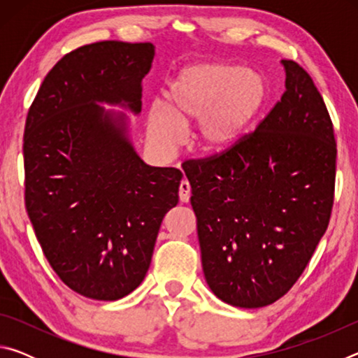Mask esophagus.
<instances>
[{"label":"esophagus","mask_w":358,"mask_h":358,"mask_svg":"<svg viewBox=\"0 0 358 358\" xmlns=\"http://www.w3.org/2000/svg\"><path fill=\"white\" fill-rule=\"evenodd\" d=\"M178 196H180V201L181 202H189V199H191V185H189V181L187 180H183L180 183V191H178Z\"/></svg>","instance_id":"1"}]
</instances>
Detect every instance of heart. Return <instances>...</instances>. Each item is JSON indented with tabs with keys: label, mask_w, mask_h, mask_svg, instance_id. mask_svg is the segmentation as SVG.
<instances>
[{
	"label": "heart",
	"mask_w": 358,
	"mask_h": 358,
	"mask_svg": "<svg viewBox=\"0 0 358 358\" xmlns=\"http://www.w3.org/2000/svg\"><path fill=\"white\" fill-rule=\"evenodd\" d=\"M264 94L259 76L238 66H186L169 85L167 104L155 101L150 106L148 138L161 155H172L183 142L185 129L197 122L194 143L199 151L224 155L240 142L262 107Z\"/></svg>",
	"instance_id": "1"
}]
</instances>
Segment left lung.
Wrapping results in <instances>:
<instances>
[{
  "label": "left lung",
  "instance_id": "obj_1",
  "mask_svg": "<svg viewBox=\"0 0 358 358\" xmlns=\"http://www.w3.org/2000/svg\"><path fill=\"white\" fill-rule=\"evenodd\" d=\"M286 92L250 137L185 169L203 275L237 308L276 301L299 280L325 234L336 143L313 78L282 59Z\"/></svg>",
  "mask_w": 358,
  "mask_h": 358
}]
</instances>
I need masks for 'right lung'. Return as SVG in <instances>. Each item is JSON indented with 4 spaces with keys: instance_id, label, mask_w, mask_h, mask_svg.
<instances>
[{
    "instance_id": "add662e5",
    "label": "right lung",
    "mask_w": 358,
    "mask_h": 358,
    "mask_svg": "<svg viewBox=\"0 0 358 358\" xmlns=\"http://www.w3.org/2000/svg\"><path fill=\"white\" fill-rule=\"evenodd\" d=\"M151 42L104 41L64 55L29 108L25 203L48 264L93 300L123 299L150 268L157 232L178 203V169L145 164L131 142Z\"/></svg>"
}]
</instances>
